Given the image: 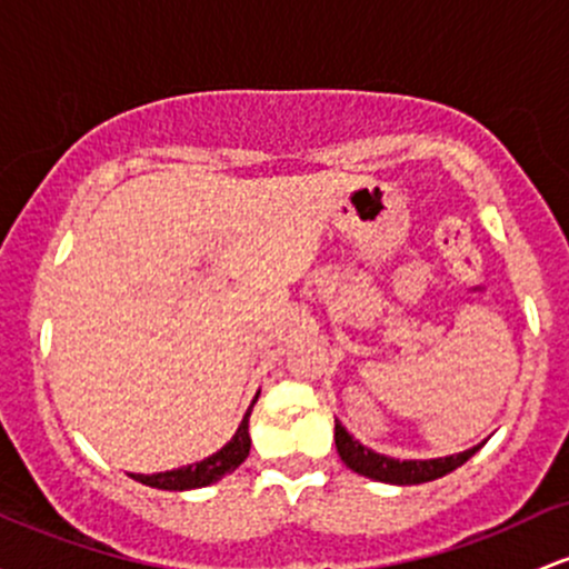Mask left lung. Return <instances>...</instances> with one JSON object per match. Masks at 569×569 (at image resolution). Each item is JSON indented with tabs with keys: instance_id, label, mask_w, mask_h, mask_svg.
<instances>
[{
	"instance_id": "obj_1",
	"label": "left lung",
	"mask_w": 569,
	"mask_h": 569,
	"mask_svg": "<svg viewBox=\"0 0 569 569\" xmlns=\"http://www.w3.org/2000/svg\"><path fill=\"white\" fill-rule=\"evenodd\" d=\"M335 446H337V453H340V459L346 461L353 472H359V476L365 478L380 480V483H397V486H416V483H427V480L448 476V472H453L457 467L465 465V461L480 448L476 446L465 453H453V457H440V459H427V461H418V459L399 461L361 446L359 440H353V437L346 432V427H342L340 421H335Z\"/></svg>"
}]
</instances>
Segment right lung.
I'll list each match as a JSON object with an SVG mask.
<instances>
[{
	"label": "right lung",
	"mask_w": 569,
	"mask_h": 569,
	"mask_svg": "<svg viewBox=\"0 0 569 569\" xmlns=\"http://www.w3.org/2000/svg\"><path fill=\"white\" fill-rule=\"evenodd\" d=\"M259 399V395H256ZM253 399V402H256ZM251 408H248L246 418H242L240 429H237L232 440L221 448V451L213 453V457L197 461V465L178 467V470L170 472H156V476H132L140 483L151 486V489H164V491H186V489H202V486L216 483L229 472H234L242 461L248 459V451H251V435H248V418H251Z\"/></svg>",
	"instance_id": "1"
}]
</instances>
